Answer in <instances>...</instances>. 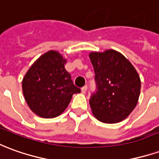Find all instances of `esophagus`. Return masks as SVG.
<instances>
[{
  "label": "esophagus",
  "instance_id": "34e87169",
  "mask_svg": "<svg viewBox=\"0 0 159 159\" xmlns=\"http://www.w3.org/2000/svg\"><path fill=\"white\" fill-rule=\"evenodd\" d=\"M87 89H88L87 86H83V87L82 88V89H81V90H82V92H83V93H86V91H87Z\"/></svg>",
  "mask_w": 159,
  "mask_h": 159
}]
</instances>
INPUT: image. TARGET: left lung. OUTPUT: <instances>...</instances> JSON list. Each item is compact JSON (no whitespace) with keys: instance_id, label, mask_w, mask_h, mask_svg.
I'll use <instances>...</instances> for the list:
<instances>
[{"instance_id":"8db88e82","label":"left lung","mask_w":159,"mask_h":159,"mask_svg":"<svg viewBox=\"0 0 159 159\" xmlns=\"http://www.w3.org/2000/svg\"><path fill=\"white\" fill-rule=\"evenodd\" d=\"M96 90L89 99L92 113L104 123L125 120L136 107L141 83L129 61L116 51L89 54Z\"/></svg>"}]
</instances>
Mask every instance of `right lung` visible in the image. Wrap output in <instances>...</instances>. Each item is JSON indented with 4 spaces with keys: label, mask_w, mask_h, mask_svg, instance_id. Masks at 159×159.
<instances>
[{
    "label": "right lung",
    "mask_w": 159,
    "mask_h": 159,
    "mask_svg": "<svg viewBox=\"0 0 159 159\" xmlns=\"http://www.w3.org/2000/svg\"><path fill=\"white\" fill-rule=\"evenodd\" d=\"M66 60L50 51L31 66L22 81L25 102L33 113L43 118H54L68 107L73 94L80 93L65 69Z\"/></svg>",
    "instance_id": "1"
}]
</instances>
